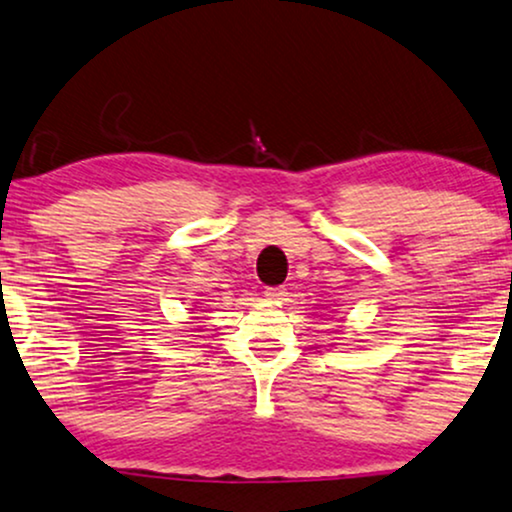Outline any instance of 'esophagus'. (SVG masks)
Segmentation results:
<instances>
[{"label": "esophagus", "mask_w": 512, "mask_h": 512, "mask_svg": "<svg viewBox=\"0 0 512 512\" xmlns=\"http://www.w3.org/2000/svg\"><path fill=\"white\" fill-rule=\"evenodd\" d=\"M264 297H267V300H271V302H283L288 297V293H286V288L276 286V288L264 290Z\"/></svg>", "instance_id": "1"}]
</instances>
